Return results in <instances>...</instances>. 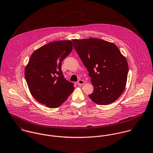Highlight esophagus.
<instances>
[{"mask_svg": "<svg viewBox=\"0 0 153 153\" xmlns=\"http://www.w3.org/2000/svg\"><path fill=\"white\" fill-rule=\"evenodd\" d=\"M77 83L79 85H82L85 83V82L83 80H78Z\"/></svg>", "mask_w": 153, "mask_h": 153, "instance_id": "1", "label": "esophagus"}]
</instances>
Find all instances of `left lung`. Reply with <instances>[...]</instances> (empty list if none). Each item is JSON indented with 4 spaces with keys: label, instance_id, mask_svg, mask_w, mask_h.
<instances>
[{
    "label": "left lung",
    "instance_id": "left-lung-1",
    "mask_svg": "<svg viewBox=\"0 0 153 153\" xmlns=\"http://www.w3.org/2000/svg\"><path fill=\"white\" fill-rule=\"evenodd\" d=\"M72 41L91 79L94 91L88 95L90 99L99 105L115 102L127 82L128 66L125 57L116 45L100 39Z\"/></svg>",
    "mask_w": 153,
    "mask_h": 153
}]
</instances>
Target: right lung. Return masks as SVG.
Wrapping results in <instances>:
<instances>
[{"label":"right lung","mask_w":153,"mask_h":153,"mask_svg":"<svg viewBox=\"0 0 153 153\" xmlns=\"http://www.w3.org/2000/svg\"><path fill=\"white\" fill-rule=\"evenodd\" d=\"M73 49L71 40L46 44L33 53L25 71L30 93L39 102L56 108L65 102L74 90L62 71V62Z\"/></svg>","instance_id":"right-lung-1"}]
</instances>
